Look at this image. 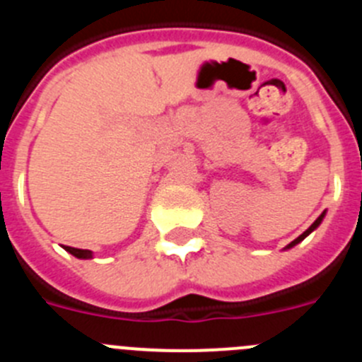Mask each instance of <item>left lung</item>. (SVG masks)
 <instances>
[{
	"label": "left lung",
	"instance_id": "left-lung-1",
	"mask_svg": "<svg viewBox=\"0 0 362 362\" xmlns=\"http://www.w3.org/2000/svg\"><path fill=\"white\" fill-rule=\"evenodd\" d=\"M324 216H325V212H322V214H320V216H318V219H317V221H315V223H313V224H311V226H310V228H308V230H306V231H304V233H303V235H299V237H297V238H296V240H293V242H290V244H288V245H286V247H285V249H290V247H293V245H297V244H299V242H303V240H304V238H306V237H308V235H310V233H311V231H313V230H317V228H318V226H320V223H322V219H324Z\"/></svg>",
	"mask_w": 362,
	"mask_h": 362
}]
</instances>
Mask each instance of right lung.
Segmentation results:
<instances>
[{
	"instance_id": "obj_1",
	"label": "right lung",
	"mask_w": 362,
	"mask_h": 362,
	"mask_svg": "<svg viewBox=\"0 0 362 362\" xmlns=\"http://www.w3.org/2000/svg\"><path fill=\"white\" fill-rule=\"evenodd\" d=\"M65 251H69L70 255H74L76 258H81V259H88L93 256V252L88 251V249H77V247H70V245H65Z\"/></svg>"
}]
</instances>
